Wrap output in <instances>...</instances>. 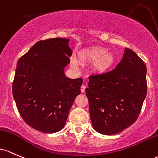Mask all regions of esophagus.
<instances>
[{
  "instance_id": "esophagus-1",
  "label": "esophagus",
  "mask_w": 158,
  "mask_h": 158,
  "mask_svg": "<svg viewBox=\"0 0 158 158\" xmlns=\"http://www.w3.org/2000/svg\"><path fill=\"white\" fill-rule=\"evenodd\" d=\"M86 86H85V85H82V86H81V93H85V89H86Z\"/></svg>"
}]
</instances>
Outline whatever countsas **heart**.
<instances>
[{
    "mask_svg": "<svg viewBox=\"0 0 158 158\" xmlns=\"http://www.w3.org/2000/svg\"><path fill=\"white\" fill-rule=\"evenodd\" d=\"M81 57L84 61H95L93 63L94 69L99 73H104L112 66L114 58L110 53L105 52L103 48H95L90 50L86 53H83ZM72 65L77 68V64L76 60H72Z\"/></svg>",
    "mask_w": 158,
    "mask_h": 158,
    "instance_id": "b5f03b06",
    "label": "heart"
}]
</instances>
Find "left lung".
I'll return each mask as SVG.
<instances>
[{
	"mask_svg": "<svg viewBox=\"0 0 158 158\" xmlns=\"http://www.w3.org/2000/svg\"><path fill=\"white\" fill-rule=\"evenodd\" d=\"M144 62L125 48L114 69L89 77L85 89L93 128L105 135L118 134L137 119L147 93Z\"/></svg>",
	"mask_w": 158,
	"mask_h": 158,
	"instance_id": "8db88e82",
	"label": "left lung"
}]
</instances>
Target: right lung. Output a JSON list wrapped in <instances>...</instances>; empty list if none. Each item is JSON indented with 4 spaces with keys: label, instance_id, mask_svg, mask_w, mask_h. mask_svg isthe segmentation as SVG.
I'll list each match as a JSON object with an SVG mask.
<instances>
[{
    "label": "right lung",
    "instance_id": "right-lung-1",
    "mask_svg": "<svg viewBox=\"0 0 158 158\" xmlns=\"http://www.w3.org/2000/svg\"><path fill=\"white\" fill-rule=\"evenodd\" d=\"M69 39L37 42L17 63L12 83L16 107L28 125L44 133H55L64 127L83 79L64 74L72 55Z\"/></svg>",
    "mask_w": 158,
    "mask_h": 158
}]
</instances>
